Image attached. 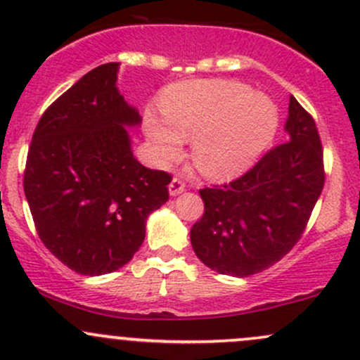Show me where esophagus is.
Segmentation results:
<instances>
[{"mask_svg":"<svg viewBox=\"0 0 360 360\" xmlns=\"http://www.w3.org/2000/svg\"><path fill=\"white\" fill-rule=\"evenodd\" d=\"M184 189H186V183H184V179L181 176L174 177V179L171 181V184H169V193H171L172 196L181 195Z\"/></svg>","mask_w":360,"mask_h":360,"instance_id":"1","label":"esophagus"}]
</instances>
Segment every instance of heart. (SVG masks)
I'll return each mask as SVG.
<instances>
[{"label":"heart","instance_id":"b5f03b06","mask_svg":"<svg viewBox=\"0 0 360 360\" xmlns=\"http://www.w3.org/2000/svg\"><path fill=\"white\" fill-rule=\"evenodd\" d=\"M162 114H147L150 140L164 160L183 153L193 138L196 165L212 177H231L255 164L274 140L278 112L263 94L229 80L174 85L162 97Z\"/></svg>","mask_w":360,"mask_h":360}]
</instances>
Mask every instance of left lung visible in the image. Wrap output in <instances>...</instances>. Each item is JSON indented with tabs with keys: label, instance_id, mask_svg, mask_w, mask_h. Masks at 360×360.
<instances>
[{
	"label": "left lung",
	"instance_id": "obj_1",
	"mask_svg": "<svg viewBox=\"0 0 360 360\" xmlns=\"http://www.w3.org/2000/svg\"><path fill=\"white\" fill-rule=\"evenodd\" d=\"M285 131L287 141L268 150L246 174L200 189L205 212L191 227V244L212 270L259 274L302 238L325 186V165L313 116L294 97Z\"/></svg>",
	"mask_w": 360,
	"mask_h": 360
}]
</instances>
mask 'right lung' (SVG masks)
<instances>
[{"instance_id":"obj_1","label":"right lung","mask_w":360,"mask_h":360,"mask_svg":"<svg viewBox=\"0 0 360 360\" xmlns=\"http://www.w3.org/2000/svg\"><path fill=\"white\" fill-rule=\"evenodd\" d=\"M117 68L97 66L44 110L23 172L39 238L63 264L89 276L133 258L172 181L133 157L124 126L141 117L117 90Z\"/></svg>"}]
</instances>
